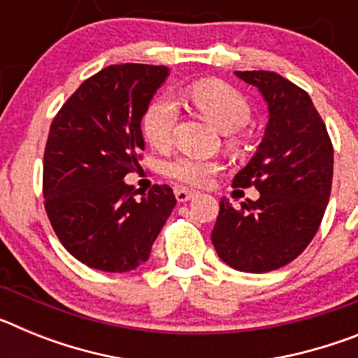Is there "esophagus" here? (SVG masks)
Segmentation results:
<instances>
[{
  "mask_svg": "<svg viewBox=\"0 0 358 358\" xmlns=\"http://www.w3.org/2000/svg\"><path fill=\"white\" fill-rule=\"evenodd\" d=\"M195 197V192L192 189H186V188H176V199L177 202H186L189 199Z\"/></svg>",
  "mask_w": 358,
  "mask_h": 358,
  "instance_id": "esophagus-1",
  "label": "esophagus"
}]
</instances>
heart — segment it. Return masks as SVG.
Here are the masks:
<instances>
[{
    "instance_id": "b5f03b06",
    "label": "heart",
    "mask_w": 358,
    "mask_h": 358,
    "mask_svg": "<svg viewBox=\"0 0 358 358\" xmlns=\"http://www.w3.org/2000/svg\"><path fill=\"white\" fill-rule=\"evenodd\" d=\"M188 100L204 120L226 134L227 147L240 143V129L251 120V106L240 91L222 80H199L188 87ZM177 123V107L172 98L159 96L152 100L141 118L145 140L156 148L166 150L172 145ZM222 170L213 159L181 156L166 164V176L186 186H206L211 177Z\"/></svg>"
}]
</instances>
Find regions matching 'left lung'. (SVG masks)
<instances>
[{
  "label": "left lung",
  "instance_id": "8db88e82",
  "mask_svg": "<svg viewBox=\"0 0 358 358\" xmlns=\"http://www.w3.org/2000/svg\"><path fill=\"white\" fill-rule=\"evenodd\" d=\"M268 106L260 147L233 186L260 192L233 208L220 199L211 242L243 273H268L296 260L321 226L334 177V145L308 93L273 71H236Z\"/></svg>",
  "mask_w": 358,
  "mask_h": 358
}]
</instances>
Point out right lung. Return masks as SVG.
Listing matches in <instances>:
<instances>
[{
  "label": "right lung",
  "instance_id": "add662e5",
  "mask_svg": "<svg viewBox=\"0 0 358 358\" xmlns=\"http://www.w3.org/2000/svg\"><path fill=\"white\" fill-rule=\"evenodd\" d=\"M169 68L115 64L90 77L53 118L43 195L55 235L91 268L127 273L145 264L176 206L169 185L136 199L123 177L140 166L141 118Z\"/></svg>",
  "mask_w": 358,
  "mask_h": 358
}]
</instances>
